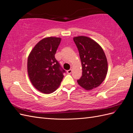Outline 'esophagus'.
Returning a JSON list of instances; mask_svg holds the SVG:
<instances>
[{
	"label": "esophagus",
	"instance_id": "esophagus-1",
	"mask_svg": "<svg viewBox=\"0 0 133 133\" xmlns=\"http://www.w3.org/2000/svg\"><path fill=\"white\" fill-rule=\"evenodd\" d=\"M71 72H72V69H70V70L67 71V73L69 74H71Z\"/></svg>",
	"mask_w": 133,
	"mask_h": 133
}]
</instances>
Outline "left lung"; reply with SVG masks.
Returning <instances> with one entry per match:
<instances>
[{"instance_id":"left-lung-1","label":"left lung","mask_w":133,"mask_h":133,"mask_svg":"<svg viewBox=\"0 0 133 133\" xmlns=\"http://www.w3.org/2000/svg\"><path fill=\"white\" fill-rule=\"evenodd\" d=\"M82 66V76L77 81L86 90L98 87L107 76L108 62L104 50L96 42L85 36L74 38Z\"/></svg>"}]
</instances>
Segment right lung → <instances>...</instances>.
Listing matches in <instances>:
<instances>
[{"label":"right lung","mask_w":133,"mask_h":133,"mask_svg":"<svg viewBox=\"0 0 133 133\" xmlns=\"http://www.w3.org/2000/svg\"><path fill=\"white\" fill-rule=\"evenodd\" d=\"M61 41V38L52 37L42 39L28 57L27 66L30 81L42 93L49 94L56 90L66 72L55 58Z\"/></svg>","instance_id":"1"}]
</instances>
